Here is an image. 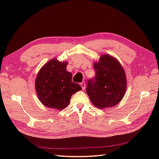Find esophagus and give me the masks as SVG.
<instances>
[{
  "label": "esophagus",
  "mask_w": 159,
  "mask_h": 159,
  "mask_svg": "<svg viewBox=\"0 0 159 159\" xmlns=\"http://www.w3.org/2000/svg\"><path fill=\"white\" fill-rule=\"evenodd\" d=\"M80 86H81L83 90L85 89V82H82L80 84Z\"/></svg>",
  "instance_id": "obj_1"
}]
</instances>
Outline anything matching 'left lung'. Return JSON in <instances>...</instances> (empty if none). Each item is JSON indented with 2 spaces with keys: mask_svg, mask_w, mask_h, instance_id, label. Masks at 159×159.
I'll return each mask as SVG.
<instances>
[{
  "mask_svg": "<svg viewBox=\"0 0 159 159\" xmlns=\"http://www.w3.org/2000/svg\"><path fill=\"white\" fill-rule=\"evenodd\" d=\"M95 76L87 81L86 92L93 105L98 108L116 105L123 98L126 79L123 67L117 60L104 55L94 63Z\"/></svg>",
  "mask_w": 159,
  "mask_h": 159,
  "instance_id": "8db88e82",
  "label": "left lung"
}]
</instances>
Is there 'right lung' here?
I'll return each mask as SVG.
<instances>
[{
    "label": "right lung",
    "mask_w": 159,
    "mask_h": 159,
    "mask_svg": "<svg viewBox=\"0 0 159 159\" xmlns=\"http://www.w3.org/2000/svg\"><path fill=\"white\" fill-rule=\"evenodd\" d=\"M66 62L50 60L40 70L35 80V89L43 105L61 110L68 105L74 93L81 90L72 81V73L67 72Z\"/></svg>",
    "instance_id": "1"
}]
</instances>
